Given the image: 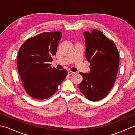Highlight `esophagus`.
<instances>
[{"instance_id": "obj_1", "label": "esophagus", "mask_w": 135, "mask_h": 135, "mask_svg": "<svg viewBox=\"0 0 135 135\" xmlns=\"http://www.w3.org/2000/svg\"><path fill=\"white\" fill-rule=\"evenodd\" d=\"M74 73L72 72V71H68V75H73V74Z\"/></svg>"}]
</instances>
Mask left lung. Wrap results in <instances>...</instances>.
<instances>
[{"instance_id": "1", "label": "left lung", "mask_w": 135, "mask_h": 135, "mask_svg": "<svg viewBox=\"0 0 135 135\" xmlns=\"http://www.w3.org/2000/svg\"><path fill=\"white\" fill-rule=\"evenodd\" d=\"M85 39V57L90 63L89 73H80L83 80L79 85L81 93L96 102L107 95L118 72L119 57L114 43L97 30L83 33Z\"/></svg>"}]
</instances>
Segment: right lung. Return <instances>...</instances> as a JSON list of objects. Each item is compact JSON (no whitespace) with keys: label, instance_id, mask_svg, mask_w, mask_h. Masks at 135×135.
I'll list each match as a JSON object with an SVG mask.
<instances>
[{"label":"right lung","instance_id":"right-lung-1","mask_svg":"<svg viewBox=\"0 0 135 135\" xmlns=\"http://www.w3.org/2000/svg\"><path fill=\"white\" fill-rule=\"evenodd\" d=\"M60 32H44L29 38L20 47L17 64L25 91L34 99H47L55 93L68 72L48 64L53 61L61 38Z\"/></svg>","mask_w":135,"mask_h":135}]
</instances>
